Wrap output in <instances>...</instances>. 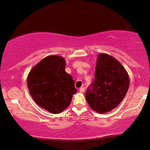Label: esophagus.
Wrapping results in <instances>:
<instances>
[{
  "mask_svg": "<svg viewBox=\"0 0 150 150\" xmlns=\"http://www.w3.org/2000/svg\"><path fill=\"white\" fill-rule=\"evenodd\" d=\"M79 91L80 92V93H84V87H81V88H80Z\"/></svg>",
  "mask_w": 150,
  "mask_h": 150,
  "instance_id": "34e87169",
  "label": "esophagus"
}]
</instances>
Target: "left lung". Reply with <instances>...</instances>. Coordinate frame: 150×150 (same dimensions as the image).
Here are the masks:
<instances>
[{"label": "left lung", "instance_id": "obj_1", "mask_svg": "<svg viewBox=\"0 0 150 150\" xmlns=\"http://www.w3.org/2000/svg\"><path fill=\"white\" fill-rule=\"evenodd\" d=\"M129 86L128 73L114 57L98 55L94 81L87 89L86 99L94 111L103 114L116 108L125 98Z\"/></svg>", "mask_w": 150, "mask_h": 150}]
</instances>
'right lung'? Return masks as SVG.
I'll use <instances>...</instances> for the list:
<instances>
[{
	"label": "right lung",
	"mask_w": 150,
	"mask_h": 150,
	"mask_svg": "<svg viewBox=\"0 0 150 150\" xmlns=\"http://www.w3.org/2000/svg\"><path fill=\"white\" fill-rule=\"evenodd\" d=\"M65 68L64 57L49 56L36 64L27 76V87L34 101L54 114L66 109L77 92L74 81Z\"/></svg>",
	"instance_id": "right-lung-1"
}]
</instances>
